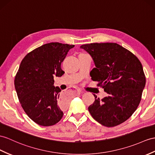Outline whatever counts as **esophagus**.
Here are the masks:
<instances>
[{
    "instance_id": "obj_1",
    "label": "esophagus",
    "mask_w": 155,
    "mask_h": 155,
    "mask_svg": "<svg viewBox=\"0 0 155 155\" xmlns=\"http://www.w3.org/2000/svg\"><path fill=\"white\" fill-rule=\"evenodd\" d=\"M83 93V91H82L81 90V89H77V93L78 94H81V93Z\"/></svg>"
}]
</instances>
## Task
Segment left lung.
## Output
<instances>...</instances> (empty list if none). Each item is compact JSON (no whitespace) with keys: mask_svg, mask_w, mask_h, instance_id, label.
<instances>
[{"mask_svg":"<svg viewBox=\"0 0 155 155\" xmlns=\"http://www.w3.org/2000/svg\"><path fill=\"white\" fill-rule=\"evenodd\" d=\"M92 56L95 68L90 75L108 96L95 97L88 110L97 122L106 127L124 122L136 110L141 100L146 78L135 54L115 43H90L81 46Z\"/></svg>","mask_w":155,"mask_h":155,"instance_id":"left-lung-1","label":"left lung"}]
</instances>
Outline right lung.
I'll use <instances>...</instances> for the list:
<instances>
[{"label": "right lung", "mask_w": 155, "mask_h": 155, "mask_svg": "<svg viewBox=\"0 0 155 155\" xmlns=\"http://www.w3.org/2000/svg\"><path fill=\"white\" fill-rule=\"evenodd\" d=\"M74 45L50 43L34 49L21 60L14 85L21 107L30 118L43 126L58 123L67 101L54 86V76L64 74L61 68L68 52Z\"/></svg>", "instance_id": "right-lung-1"}]
</instances>
